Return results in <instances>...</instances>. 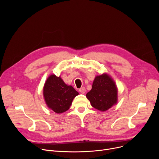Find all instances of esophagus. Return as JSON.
Wrapping results in <instances>:
<instances>
[{
  "instance_id": "34e87169",
  "label": "esophagus",
  "mask_w": 159,
  "mask_h": 159,
  "mask_svg": "<svg viewBox=\"0 0 159 159\" xmlns=\"http://www.w3.org/2000/svg\"><path fill=\"white\" fill-rule=\"evenodd\" d=\"M79 92H80L81 93H84L86 92V88L84 87H82L81 88L79 89Z\"/></svg>"
}]
</instances>
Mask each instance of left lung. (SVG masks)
<instances>
[{
  "mask_svg": "<svg viewBox=\"0 0 159 159\" xmlns=\"http://www.w3.org/2000/svg\"><path fill=\"white\" fill-rule=\"evenodd\" d=\"M86 97L95 109L105 111L117 102V89L111 78L103 74L95 77Z\"/></svg>",
  "mask_w": 159,
  "mask_h": 159,
  "instance_id": "1",
  "label": "left lung"
}]
</instances>
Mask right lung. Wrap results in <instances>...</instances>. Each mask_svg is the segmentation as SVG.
I'll return each instance as SVG.
<instances>
[{
  "label": "right lung",
  "instance_id": "1",
  "mask_svg": "<svg viewBox=\"0 0 159 159\" xmlns=\"http://www.w3.org/2000/svg\"><path fill=\"white\" fill-rule=\"evenodd\" d=\"M43 94L48 107L57 113H61L69 110L79 93L71 86L66 85L60 77L52 75L45 82Z\"/></svg>",
  "mask_w": 159,
  "mask_h": 159
}]
</instances>
